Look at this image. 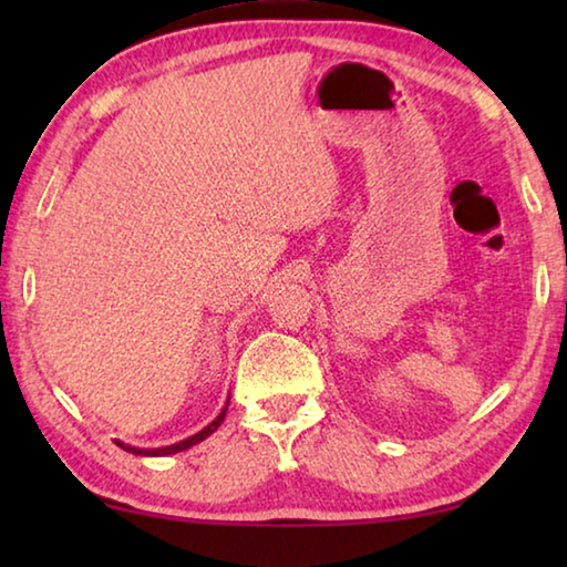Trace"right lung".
Wrapping results in <instances>:
<instances>
[{
    "instance_id": "1",
    "label": "right lung",
    "mask_w": 567,
    "mask_h": 567,
    "mask_svg": "<svg viewBox=\"0 0 567 567\" xmlns=\"http://www.w3.org/2000/svg\"><path fill=\"white\" fill-rule=\"evenodd\" d=\"M227 405H229V400H227ZM227 405L219 410V415L209 422L207 427H203L199 430V433H195L192 437H185V440H179V443H175V445H167V447H134V445H127V443H122V440H114V443H117L122 450H127V453H132V455H147V457H159V455H175V453H182V450H187V447H192V445H197V443H203L205 437H209L215 433V430L223 425V420H225V415H227Z\"/></svg>"
}]
</instances>
